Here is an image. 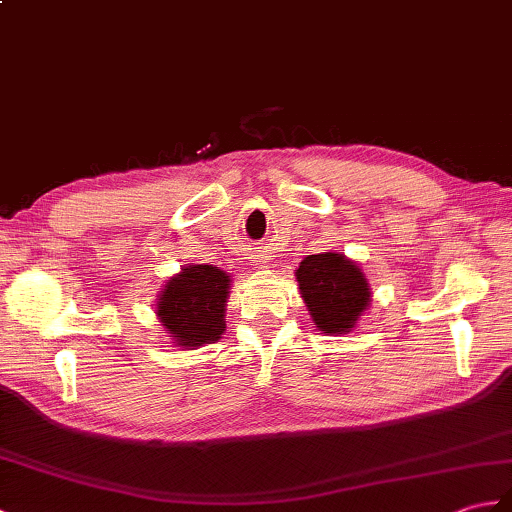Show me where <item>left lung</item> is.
<instances>
[{
  "label": "left lung",
  "instance_id": "obj_1",
  "mask_svg": "<svg viewBox=\"0 0 512 512\" xmlns=\"http://www.w3.org/2000/svg\"><path fill=\"white\" fill-rule=\"evenodd\" d=\"M303 301L325 334H344L366 310L371 292L364 272L338 253L310 255L296 270Z\"/></svg>",
  "mask_w": 512,
  "mask_h": 512
}]
</instances>
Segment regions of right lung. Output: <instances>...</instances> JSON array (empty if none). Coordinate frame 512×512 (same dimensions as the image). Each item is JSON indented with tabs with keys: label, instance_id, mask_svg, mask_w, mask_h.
<instances>
[{
	"label": "right lung",
	"instance_id": "obj_1",
	"mask_svg": "<svg viewBox=\"0 0 512 512\" xmlns=\"http://www.w3.org/2000/svg\"><path fill=\"white\" fill-rule=\"evenodd\" d=\"M229 277L216 266L196 264L183 268L165 285L157 314L181 347H202L224 334V305Z\"/></svg>",
	"mask_w": 512,
	"mask_h": 512
}]
</instances>
